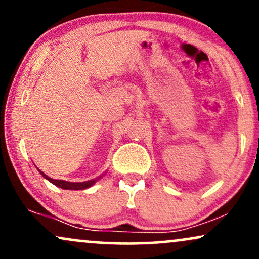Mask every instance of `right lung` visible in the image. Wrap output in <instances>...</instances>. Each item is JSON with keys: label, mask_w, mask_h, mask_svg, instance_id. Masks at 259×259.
<instances>
[{"label": "right lung", "mask_w": 259, "mask_h": 259, "mask_svg": "<svg viewBox=\"0 0 259 259\" xmlns=\"http://www.w3.org/2000/svg\"><path fill=\"white\" fill-rule=\"evenodd\" d=\"M38 173H40L42 177L45 178L46 180H49L50 183H52L53 185L61 187V189H64V190H85L88 189V187H91L94 185L95 183H96L97 180L100 179V178H96V179H92V180H89V181H84V183H70V181H65V180H56V179H52V178L47 177L46 174L42 173V171L40 170V169H37Z\"/></svg>", "instance_id": "right-lung-1"}]
</instances>
